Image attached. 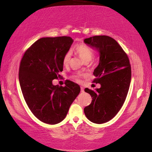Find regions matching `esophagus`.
I'll return each instance as SVG.
<instances>
[{"label":"esophagus","instance_id":"esophagus-1","mask_svg":"<svg viewBox=\"0 0 152 152\" xmlns=\"http://www.w3.org/2000/svg\"><path fill=\"white\" fill-rule=\"evenodd\" d=\"M80 91H81L82 93V92L84 91V89L83 87H80Z\"/></svg>","mask_w":152,"mask_h":152}]
</instances>
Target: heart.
Masks as SVG:
<instances>
[{
	"mask_svg": "<svg viewBox=\"0 0 152 152\" xmlns=\"http://www.w3.org/2000/svg\"><path fill=\"white\" fill-rule=\"evenodd\" d=\"M76 53L84 61L86 60H91L93 56V51L89 46L85 44L77 45L75 48ZM70 59V53H67L63 57V63L64 65H67ZM78 80V79H77Z\"/></svg>",
	"mask_w": 152,
	"mask_h": 152,
	"instance_id": "1",
	"label": "heart"
}]
</instances>
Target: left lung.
I'll list each match as a JSON object with an SVG mask.
<instances>
[{"label": "left lung", "mask_w": 152, "mask_h": 152, "mask_svg": "<svg viewBox=\"0 0 152 152\" xmlns=\"http://www.w3.org/2000/svg\"><path fill=\"white\" fill-rule=\"evenodd\" d=\"M84 42L99 54L93 73L94 82L101 85L95 90L85 89L92 102L84 111L91 122L103 124L115 116L125 102L131 79L130 63L121 45L109 36H93Z\"/></svg>", "instance_id": "obj_1"}]
</instances>
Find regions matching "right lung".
I'll return each mask as SVG.
<instances>
[{
    "instance_id": "add662e5",
    "label": "right lung",
    "mask_w": 152,
    "mask_h": 152,
    "mask_svg": "<svg viewBox=\"0 0 152 152\" xmlns=\"http://www.w3.org/2000/svg\"><path fill=\"white\" fill-rule=\"evenodd\" d=\"M73 40L70 37H44L27 49L19 70V81L24 99L34 115L49 124L61 122L80 91V86L68 81L65 87L54 86L60 76L63 59Z\"/></svg>"
}]
</instances>
